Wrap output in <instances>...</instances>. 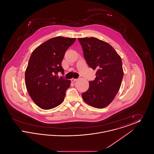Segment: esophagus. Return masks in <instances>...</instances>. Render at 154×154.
<instances>
[{
  "label": "esophagus",
  "mask_w": 154,
  "mask_h": 154,
  "mask_svg": "<svg viewBox=\"0 0 154 154\" xmlns=\"http://www.w3.org/2000/svg\"><path fill=\"white\" fill-rule=\"evenodd\" d=\"M77 80V79H71V81H72V82H74V81H75Z\"/></svg>",
  "instance_id": "34e87169"
}]
</instances>
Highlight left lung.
<instances>
[{
  "label": "left lung",
  "instance_id": "8db88e82",
  "mask_svg": "<svg viewBox=\"0 0 154 154\" xmlns=\"http://www.w3.org/2000/svg\"><path fill=\"white\" fill-rule=\"evenodd\" d=\"M88 66L96 70L94 80L89 82L88 90L82 94L84 102L103 109L113 100L124 76L120 56L110 44L95 37L79 38Z\"/></svg>",
  "mask_w": 154,
  "mask_h": 154
}]
</instances>
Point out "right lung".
I'll list each match as a JSON object with an SVG mask.
<instances>
[{"label": "right lung", "instance_id": "right-lung-1", "mask_svg": "<svg viewBox=\"0 0 154 154\" xmlns=\"http://www.w3.org/2000/svg\"><path fill=\"white\" fill-rule=\"evenodd\" d=\"M75 38L58 36L40 45L33 51L25 71V84L33 101L40 108L50 110L63 101L71 81L58 78L64 74L62 61Z\"/></svg>", "mask_w": 154, "mask_h": 154}]
</instances>
